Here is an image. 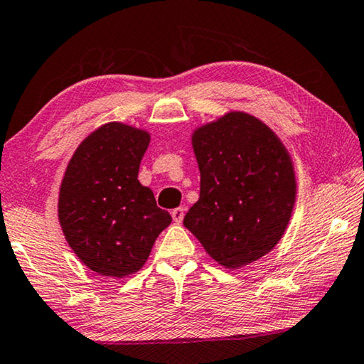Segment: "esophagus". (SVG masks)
<instances>
[{
  "label": "esophagus",
  "instance_id": "obj_1",
  "mask_svg": "<svg viewBox=\"0 0 364 364\" xmlns=\"http://www.w3.org/2000/svg\"><path fill=\"white\" fill-rule=\"evenodd\" d=\"M171 215H172V220H174L176 224H181V222L183 220V208H176V209H172Z\"/></svg>",
  "mask_w": 364,
  "mask_h": 364
}]
</instances>
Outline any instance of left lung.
Here are the masks:
<instances>
[{"mask_svg": "<svg viewBox=\"0 0 364 364\" xmlns=\"http://www.w3.org/2000/svg\"><path fill=\"white\" fill-rule=\"evenodd\" d=\"M200 200L183 225L209 257L237 270L283 238L296 205L294 163L282 139L251 113L232 110L195 127Z\"/></svg>", "mask_w": 364, "mask_h": 364, "instance_id": "8db88e82", "label": "left lung"}]
</instances>
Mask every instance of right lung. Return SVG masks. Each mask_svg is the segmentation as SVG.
Wrapping results in <instances>:
<instances>
[{"instance_id":"add662e5","label":"right lung","mask_w":364,"mask_h":364,"mask_svg":"<svg viewBox=\"0 0 364 364\" xmlns=\"http://www.w3.org/2000/svg\"><path fill=\"white\" fill-rule=\"evenodd\" d=\"M150 132L110 121L78 145L63 172L57 215L68 246L107 278L139 272L172 219L139 182Z\"/></svg>"}]
</instances>
